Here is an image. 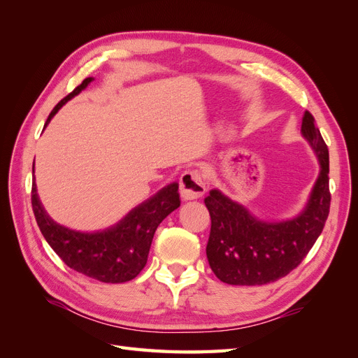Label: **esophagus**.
Masks as SVG:
<instances>
[{"label": "esophagus", "mask_w": 358, "mask_h": 358, "mask_svg": "<svg viewBox=\"0 0 358 358\" xmlns=\"http://www.w3.org/2000/svg\"><path fill=\"white\" fill-rule=\"evenodd\" d=\"M206 192V180L199 170H188L180 176V196L183 200L200 199Z\"/></svg>", "instance_id": "34e87169"}]
</instances>
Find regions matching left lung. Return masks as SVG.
<instances>
[{
  "mask_svg": "<svg viewBox=\"0 0 358 358\" xmlns=\"http://www.w3.org/2000/svg\"><path fill=\"white\" fill-rule=\"evenodd\" d=\"M301 134L320 161V175L306 208L296 218L268 222L220 191L204 199L210 213V234L206 246L209 266L220 280L230 285H264L287 276L317 242L330 212L329 149L306 110Z\"/></svg>",
  "mask_w": 358,
  "mask_h": 358,
  "instance_id": "obj_1",
  "label": "left lung"
}]
</instances>
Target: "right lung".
<instances>
[{
    "label": "right lung",
    "mask_w": 358,
    "mask_h": 358,
    "mask_svg": "<svg viewBox=\"0 0 358 358\" xmlns=\"http://www.w3.org/2000/svg\"><path fill=\"white\" fill-rule=\"evenodd\" d=\"M91 82L92 78H86L73 92L64 96L53 107L45 128L61 107L80 94ZM178 189L176 182L170 183L138 204L116 225L94 233L74 231L53 221L40 203L36 179L32 182L31 203L41 234L64 263L76 272L100 282L121 284L134 279L146 266L155 230L167 215L180 206Z\"/></svg>",
    "instance_id": "1"
}]
</instances>
